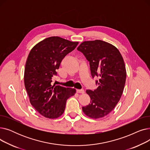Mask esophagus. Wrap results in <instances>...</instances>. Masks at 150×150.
Instances as JSON below:
<instances>
[{"label": "esophagus", "instance_id": "34e87169", "mask_svg": "<svg viewBox=\"0 0 150 150\" xmlns=\"http://www.w3.org/2000/svg\"><path fill=\"white\" fill-rule=\"evenodd\" d=\"M76 92L78 93H84V89H77Z\"/></svg>", "mask_w": 150, "mask_h": 150}]
</instances>
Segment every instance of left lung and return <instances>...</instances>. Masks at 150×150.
Returning a JSON list of instances; mask_svg holds the SVG:
<instances>
[{
    "label": "left lung",
    "mask_w": 150,
    "mask_h": 150,
    "mask_svg": "<svg viewBox=\"0 0 150 150\" xmlns=\"http://www.w3.org/2000/svg\"><path fill=\"white\" fill-rule=\"evenodd\" d=\"M77 50L89 62L92 78L98 88L87 90L90 103L82 108L83 112L92 119L103 117L111 112L119 101L127 77L125 62L115 47L106 42L96 40L82 42Z\"/></svg>",
    "instance_id": "1"
}]
</instances>
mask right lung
I'll use <instances>...</instances> for the list:
<instances>
[{
    "label": "right lung",
    "mask_w": 150,
    "mask_h": 150,
    "mask_svg": "<svg viewBox=\"0 0 150 150\" xmlns=\"http://www.w3.org/2000/svg\"><path fill=\"white\" fill-rule=\"evenodd\" d=\"M78 42L58 36L44 39L31 50L25 64L24 84L31 105L42 115L56 119L64 111L67 99L76 90L53 84L61 62Z\"/></svg>",
    "instance_id": "add662e5"
}]
</instances>
